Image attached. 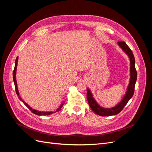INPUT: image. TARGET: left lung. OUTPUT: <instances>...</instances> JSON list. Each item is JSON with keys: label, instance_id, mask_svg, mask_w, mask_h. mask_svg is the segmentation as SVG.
<instances>
[{"label": "left lung", "instance_id": "8db88e82", "mask_svg": "<svg viewBox=\"0 0 152 152\" xmlns=\"http://www.w3.org/2000/svg\"><path fill=\"white\" fill-rule=\"evenodd\" d=\"M118 44L120 45V47L124 50V51L128 55L129 57L130 58V82L127 87L126 94L124 96L122 102L119 103L117 106H115V107L112 108H104L101 107L100 106H99L98 103L96 102V101L93 98V95H92L90 90L89 89H87V99L90 107L91 110H93L96 114H97L100 116H111L115 115H117L118 113H120L123 110L124 107L127 104L129 99L132 97V96L134 93L135 84L137 80V72L135 68L134 56V55H133L132 50L129 48V46L125 42L120 41V42H118Z\"/></svg>", "mask_w": 152, "mask_h": 152}]
</instances>
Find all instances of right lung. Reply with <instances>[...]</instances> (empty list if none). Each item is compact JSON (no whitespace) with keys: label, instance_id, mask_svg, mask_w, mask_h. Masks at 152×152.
<instances>
[{"label":"right lung","instance_id":"obj_1","mask_svg":"<svg viewBox=\"0 0 152 152\" xmlns=\"http://www.w3.org/2000/svg\"><path fill=\"white\" fill-rule=\"evenodd\" d=\"M18 58L17 57L16 59V61H15V68H14V70H13V80H14V83H15V90H16V94L18 96H19V93H18V87H17V83H16V68H17V64H18ZM19 98L20 99V100H21V98L19 97ZM22 101V100H21ZM23 102V101H22ZM24 103V104L26 105V107L28 108L30 110H31V112L35 114V115H51L55 112H56L58 111H59V110H61V108L63 107V103L60 105V107H59L56 112H40V111H37V110H34L32 109L31 107H30L26 103H25L24 102H23Z\"/></svg>","mask_w":152,"mask_h":152}]
</instances>
